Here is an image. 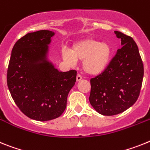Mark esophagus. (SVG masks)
<instances>
[{
    "label": "esophagus",
    "mask_w": 150,
    "mask_h": 150,
    "mask_svg": "<svg viewBox=\"0 0 150 150\" xmlns=\"http://www.w3.org/2000/svg\"><path fill=\"white\" fill-rule=\"evenodd\" d=\"M82 79V77H81V75H79V74H78L76 76V81H81Z\"/></svg>",
    "instance_id": "34e87169"
}]
</instances>
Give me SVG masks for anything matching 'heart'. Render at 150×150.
Segmentation results:
<instances>
[{
	"instance_id": "b5f03b06",
	"label": "heart",
	"mask_w": 150,
	"mask_h": 150,
	"mask_svg": "<svg viewBox=\"0 0 150 150\" xmlns=\"http://www.w3.org/2000/svg\"><path fill=\"white\" fill-rule=\"evenodd\" d=\"M111 47L107 42H100L93 38H85L74 44L71 51L66 48L62 50V57L70 66L77 61L82 62V69L86 73L97 75L106 69L110 61Z\"/></svg>"
}]
</instances>
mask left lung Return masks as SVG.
<instances>
[{
    "label": "left lung",
    "mask_w": 150,
    "mask_h": 150,
    "mask_svg": "<svg viewBox=\"0 0 150 150\" xmlns=\"http://www.w3.org/2000/svg\"><path fill=\"white\" fill-rule=\"evenodd\" d=\"M115 34L122 47L106 69L91 79L90 103L103 115L119 114L133 106L144 79V64L134 39L118 31Z\"/></svg>",
    "instance_id": "1"
}]
</instances>
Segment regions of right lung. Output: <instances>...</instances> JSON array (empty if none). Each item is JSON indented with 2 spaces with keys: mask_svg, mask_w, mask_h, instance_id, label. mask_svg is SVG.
<instances>
[{
  "mask_svg": "<svg viewBox=\"0 0 150 150\" xmlns=\"http://www.w3.org/2000/svg\"><path fill=\"white\" fill-rule=\"evenodd\" d=\"M55 33L40 30L26 34L13 47L7 86L16 106L28 118L45 122L65 111L77 71H59L47 59L48 45Z\"/></svg>",
  "mask_w": 150,
  "mask_h": 150,
  "instance_id": "add662e5",
  "label": "right lung"
}]
</instances>
